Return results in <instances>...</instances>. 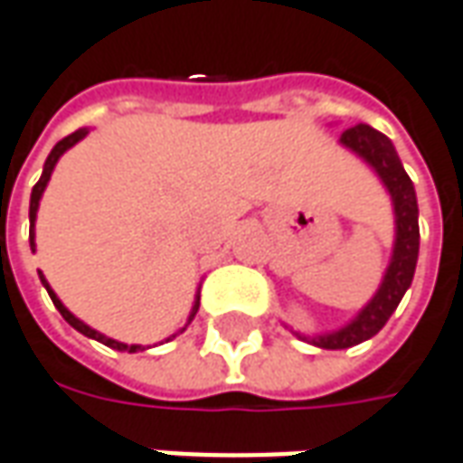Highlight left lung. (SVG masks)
<instances>
[{
    "instance_id": "8db88e82",
    "label": "left lung",
    "mask_w": 463,
    "mask_h": 463,
    "mask_svg": "<svg viewBox=\"0 0 463 463\" xmlns=\"http://www.w3.org/2000/svg\"><path fill=\"white\" fill-rule=\"evenodd\" d=\"M343 148L356 153L366 166L379 176L382 186L387 189L392 200V213H394V243H392V256L387 263V271L382 277V284L374 292V297L356 312L354 320L330 333H317V335H299L302 341L312 343L317 348L338 351V348H351L359 343L369 341L376 335L384 323L397 310L400 299L412 284L415 277V263H418V250H420V228H418V197L415 186L407 176L405 166L400 156L394 151L392 140L384 133L374 130L372 125H354L343 130L341 136Z\"/></svg>"
}]
</instances>
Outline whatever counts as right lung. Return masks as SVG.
Here are the masks:
<instances>
[{"instance_id":"add662e5","label":"right lung","mask_w":463,"mask_h":463,"mask_svg":"<svg viewBox=\"0 0 463 463\" xmlns=\"http://www.w3.org/2000/svg\"><path fill=\"white\" fill-rule=\"evenodd\" d=\"M89 136V128H79L76 133H71V136H66L63 140H58L56 146H53V151H51V156L45 158V166H43V174H41V179H38V184L33 186V194H30V248H33V253H35V220H38V207H41V197H43V192H45V186H48V182H51V174H53V168H56L58 164V158L63 156V153L69 151V148H73L79 140H84V137ZM41 281H43V287L48 289V295H51V299H53V305H56V310L63 315V320L69 323L71 327H76L81 335H87V338H94V341H99L104 343V345H109V348H118V351H128V354H137V351H146L143 345H137V343H133V345H128V343H120V341H115V338H107V335H102L99 330H94V327H89L84 320H79L76 315H73L61 299H58V295L51 289V284H48V279L43 277V271H41ZM197 310H200V292H197V297H194V305H192V312H189V317H186V326L194 320V315H197ZM186 326L179 330V333H184L186 330ZM179 333H174L171 338H176ZM171 338H166V341H171Z\"/></svg>"}]
</instances>
